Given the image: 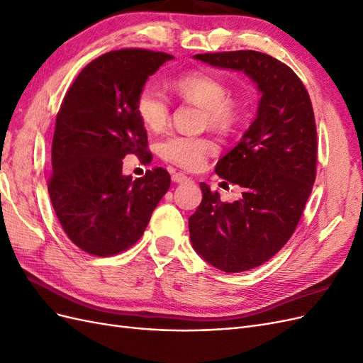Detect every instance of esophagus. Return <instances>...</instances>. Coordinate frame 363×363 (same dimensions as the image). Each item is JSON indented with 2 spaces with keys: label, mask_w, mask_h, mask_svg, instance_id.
Wrapping results in <instances>:
<instances>
[{
  "label": "esophagus",
  "mask_w": 363,
  "mask_h": 363,
  "mask_svg": "<svg viewBox=\"0 0 363 363\" xmlns=\"http://www.w3.org/2000/svg\"><path fill=\"white\" fill-rule=\"evenodd\" d=\"M188 180H189V177L183 172H174L172 174V182H175V183H183V182H188Z\"/></svg>",
  "instance_id": "obj_1"
}]
</instances>
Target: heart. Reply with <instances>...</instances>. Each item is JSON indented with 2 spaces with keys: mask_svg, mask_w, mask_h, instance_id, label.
<instances>
[{
  "mask_svg": "<svg viewBox=\"0 0 363 363\" xmlns=\"http://www.w3.org/2000/svg\"><path fill=\"white\" fill-rule=\"evenodd\" d=\"M171 86L184 100L203 106L206 123L218 131H233L245 118L244 100L228 94L230 87L223 77L204 71H191L175 77ZM136 112L148 130L162 131L169 123L171 104L162 89L148 83L136 96ZM215 150V142L208 138L174 135L160 145V155L164 160L180 168L200 169L206 157Z\"/></svg>",
  "mask_w": 363,
  "mask_h": 363,
  "instance_id": "heart-1",
  "label": "heart"
}]
</instances>
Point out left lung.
<instances>
[{
    "label": "left lung",
    "mask_w": 363,
    "mask_h": 363,
    "mask_svg": "<svg viewBox=\"0 0 363 363\" xmlns=\"http://www.w3.org/2000/svg\"><path fill=\"white\" fill-rule=\"evenodd\" d=\"M195 59L244 71L262 95L256 119L215 168L242 195L223 203L218 191L201 183L203 200L189 218L195 251L218 269L242 272L276 256L300 223L316 177L313 108L298 75L265 52H206Z\"/></svg>",
    "instance_id": "obj_1"
}]
</instances>
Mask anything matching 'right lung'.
Instances as JSON below:
<instances>
[{
	"mask_svg": "<svg viewBox=\"0 0 363 363\" xmlns=\"http://www.w3.org/2000/svg\"><path fill=\"white\" fill-rule=\"evenodd\" d=\"M171 59L144 48L108 51L86 65L60 104L48 194L63 232L89 255L115 256L135 245L169 189L167 169L133 180L123 174V159H152L136 96Z\"/></svg>",
	"mask_w": 363,
	"mask_h": 363,
	"instance_id": "add662e5",
	"label": "right lung"
}]
</instances>
